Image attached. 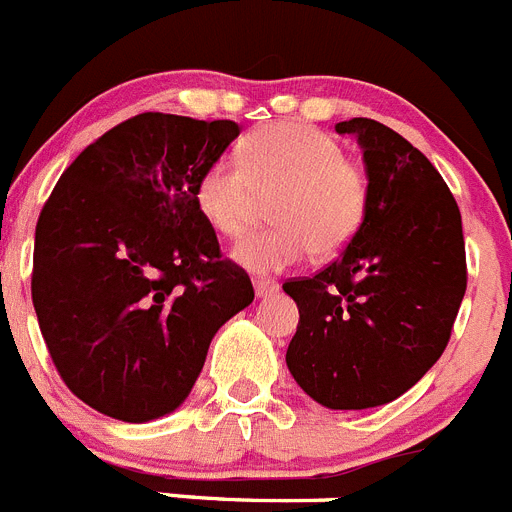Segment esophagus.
<instances>
[{
	"mask_svg": "<svg viewBox=\"0 0 512 512\" xmlns=\"http://www.w3.org/2000/svg\"><path fill=\"white\" fill-rule=\"evenodd\" d=\"M252 285H255V296L257 298H265V296H270V293H275V290H278V283H275V280H267V278H257Z\"/></svg>",
	"mask_w": 512,
	"mask_h": 512,
	"instance_id": "obj_1",
	"label": "esophagus"
}]
</instances>
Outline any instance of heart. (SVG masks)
<instances>
[{"label":"heart","instance_id":"1","mask_svg":"<svg viewBox=\"0 0 512 512\" xmlns=\"http://www.w3.org/2000/svg\"><path fill=\"white\" fill-rule=\"evenodd\" d=\"M273 196L278 224L245 234L232 257L252 273H283L313 250L339 252L367 216L370 181L342 142L303 122H273L252 132L239 158L219 155L201 170L193 196L199 214L222 237H237L260 196Z\"/></svg>","mask_w":512,"mask_h":512}]
</instances>
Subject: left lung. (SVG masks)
<instances>
[{
    "label": "left lung",
    "instance_id": "1",
    "mask_svg": "<svg viewBox=\"0 0 512 512\" xmlns=\"http://www.w3.org/2000/svg\"><path fill=\"white\" fill-rule=\"evenodd\" d=\"M336 132L362 147L370 204L331 265L283 283L301 313L285 362L316 403L362 411L411 390L444 354L467 257L457 201L421 150L375 119Z\"/></svg>",
    "mask_w": 512,
    "mask_h": 512
}]
</instances>
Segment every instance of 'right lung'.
Returning <instances> with one entry per match:
<instances>
[{
  "mask_svg": "<svg viewBox=\"0 0 512 512\" xmlns=\"http://www.w3.org/2000/svg\"><path fill=\"white\" fill-rule=\"evenodd\" d=\"M237 135L229 119L137 114L91 142L40 211L32 306L68 390L104 416L176 411L216 331L255 298L193 196Z\"/></svg>",
  "mask_w": 512,
  "mask_h": 512,
  "instance_id": "right-lung-1",
  "label": "right lung"
}]
</instances>
